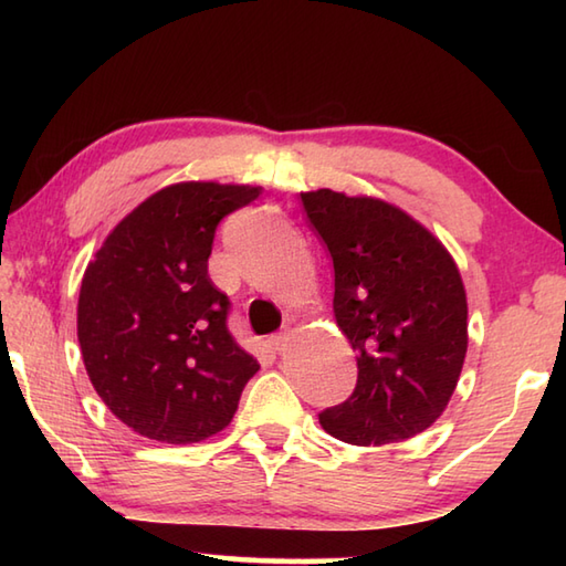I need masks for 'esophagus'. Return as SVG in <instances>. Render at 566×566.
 <instances>
[{
	"label": "esophagus",
	"instance_id": "esophagus-1",
	"mask_svg": "<svg viewBox=\"0 0 566 566\" xmlns=\"http://www.w3.org/2000/svg\"><path fill=\"white\" fill-rule=\"evenodd\" d=\"M290 331H284V333H276V335H272V347L276 353H286V347H290Z\"/></svg>",
	"mask_w": 566,
	"mask_h": 566
}]
</instances>
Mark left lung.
<instances>
[{"instance_id":"8db88e82","label":"left lung","mask_w":566,"mask_h":566,"mask_svg":"<svg viewBox=\"0 0 566 566\" xmlns=\"http://www.w3.org/2000/svg\"><path fill=\"white\" fill-rule=\"evenodd\" d=\"M333 270V314L357 357V387L318 416L363 448L401 442L448 408L467 355V292L457 262L423 223L377 197L302 191Z\"/></svg>"}]
</instances>
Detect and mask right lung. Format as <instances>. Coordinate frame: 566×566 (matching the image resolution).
Here are the masks:
<instances>
[{
    "mask_svg": "<svg viewBox=\"0 0 566 566\" xmlns=\"http://www.w3.org/2000/svg\"><path fill=\"white\" fill-rule=\"evenodd\" d=\"M260 195L250 185L163 187L116 223L84 270V369L106 408L143 438L216 436L260 369L228 333V296L209 280L216 226Z\"/></svg>",
    "mask_w": 566,
    "mask_h": 566,
    "instance_id": "obj_1",
    "label": "right lung"
}]
</instances>
